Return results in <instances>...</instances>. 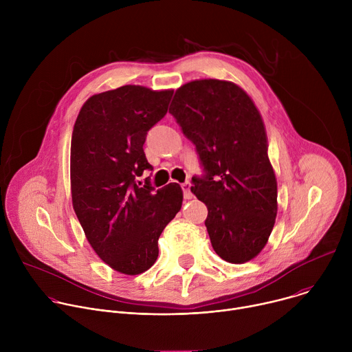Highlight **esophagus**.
<instances>
[{"instance_id":"obj_1","label":"esophagus","mask_w":352,"mask_h":352,"mask_svg":"<svg viewBox=\"0 0 352 352\" xmlns=\"http://www.w3.org/2000/svg\"><path fill=\"white\" fill-rule=\"evenodd\" d=\"M182 190H184V197L185 199H192V192H190V182H184L182 185Z\"/></svg>"}]
</instances>
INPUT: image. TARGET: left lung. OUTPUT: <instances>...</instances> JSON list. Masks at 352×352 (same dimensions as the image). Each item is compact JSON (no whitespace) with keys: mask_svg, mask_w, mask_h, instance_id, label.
<instances>
[{"mask_svg":"<svg viewBox=\"0 0 352 352\" xmlns=\"http://www.w3.org/2000/svg\"><path fill=\"white\" fill-rule=\"evenodd\" d=\"M170 113L206 171L192 178L190 190L208 206L205 224L214 252L234 265L252 261L277 216V179L254 100L232 82L199 79L175 90Z\"/></svg>","mask_w":352,"mask_h":352,"instance_id":"left-lung-1","label":"left lung"}]
</instances>
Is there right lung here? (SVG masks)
Listing matches in <instances>:
<instances>
[{
  "label": "right lung",
  "mask_w": 352,
  "mask_h": 352,
  "mask_svg": "<svg viewBox=\"0 0 352 352\" xmlns=\"http://www.w3.org/2000/svg\"><path fill=\"white\" fill-rule=\"evenodd\" d=\"M173 90L125 85L93 94L82 106L71 140L72 206L97 256L136 276L159 256V238L182 206L171 182L157 192L136 184L152 170L143 152L147 131L167 113Z\"/></svg>",
  "instance_id": "1"
}]
</instances>
